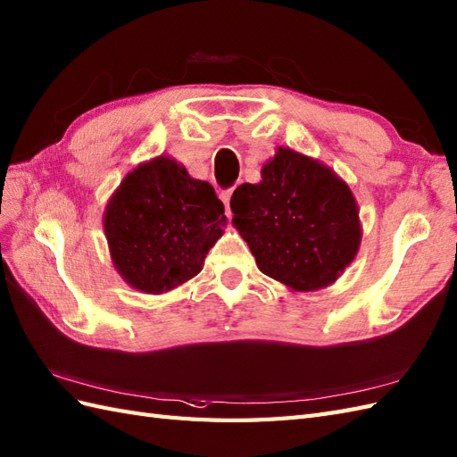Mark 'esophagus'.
Returning <instances> with one entry per match:
<instances>
[{
	"label": "esophagus",
	"mask_w": 457,
	"mask_h": 457,
	"mask_svg": "<svg viewBox=\"0 0 457 457\" xmlns=\"http://www.w3.org/2000/svg\"><path fill=\"white\" fill-rule=\"evenodd\" d=\"M232 192H235V187H230V190H225V192H220V199H222V204H225V209H227V217L230 219V197H232Z\"/></svg>",
	"instance_id": "obj_1"
}]
</instances>
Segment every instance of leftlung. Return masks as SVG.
Here are the masks:
<instances>
[{
    "mask_svg": "<svg viewBox=\"0 0 457 457\" xmlns=\"http://www.w3.org/2000/svg\"><path fill=\"white\" fill-rule=\"evenodd\" d=\"M230 209L260 271L296 293L336 283L361 248L359 205L347 182L288 147H277L258 184L237 187Z\"/></svg>",
    "mask_w": 457,
    "mask_h": 457,
    "instance_id": "left-lung-1",
    "label": "left lung"
}]
</instances>
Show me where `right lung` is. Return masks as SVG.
Segmentation results:
<instances>
[{"label": "right lung", "instance_id": "add662e5", "mask_svg": "<svg viewBox=\"0 0 457 457\" xmlns=\"http://www.w3.org/2000/svg\"><path fill=\"white\" fill-rule=\"evenodd\" d=\"M103 225L121 279L136 291L162 295L204 270L227 217L213 186L161 154L126 174L108 199Z\"/></svg>", "mask_w": 457, "mask_h": 457}]
</instances>
